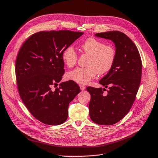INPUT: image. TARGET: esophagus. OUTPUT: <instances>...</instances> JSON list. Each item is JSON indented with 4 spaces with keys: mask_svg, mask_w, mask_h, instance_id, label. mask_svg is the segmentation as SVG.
<instances>
[{
    "mask_svg": "<svg viewBox=\"0 0 158 158\" xmlns=\"http://www.w3.org/2000/svg\"><path fill=\"white\" fill-rule=\"evenodd\" d=\"M79 86H80V88H81V90H84L85 89V86H83V85H80Z\"/></svg>",
    "mask_w": 158,
    "mask_h": 158,
    "instance_id": "34e87169",
    "label": "esophagus"
}]
</instances>
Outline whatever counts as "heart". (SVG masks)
I'll return each instance as SVG.
<instances>
[{
	"mask_svg": "<svg viewBox=\"0 0 158 158\" xmlns=\"http://www.w3.org/2000/svg\"><path fill=\"white\" fill-rule=\"evenodd\" d=\"M81 50L89 56L86 68H77L66 73V78L75 83L86 85L94 79L99 73L104 74L113 67L116 50L111 44H105L103 41L94 37H90L80 45ZM78 56L72 46L66 47L62 53V59L64 64L72 68L76 64Z\"/></svg>",
	"mask_w": 158,
	"mask_h": 158,
	"instance_id": "heart-1",
	"label": "heart"
}]
</instances>
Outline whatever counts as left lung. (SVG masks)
<instances>
[{
    "label": "left lung",
    "mask_w": 158,
    "mask_h": 158,
    "mask_svg": "<svg viewBox=\"0 0 158 158\" xmlns=\"http://www.w3.org/2000/svg\"><path fill=\"white\" fill-rule=\"evenodd\" d=\"M96 37L111 40L115 44L116 58L112 69L99 83L105 88L91 86L86 90L91 95L89 114L98 125H111L128 114L139 87L142 63L137 47L125 33L111 31L95 34Z\"/></svg>",
    "instance_id": "8db88e82"
}]
</instances>
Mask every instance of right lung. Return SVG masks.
<instances>
[{"instance_id":"add662e5","label":"right lung","mask_w":158,"mask_h":158,"mask_svg":"<svg viewBox=\"0 0 158 158\" xmlns=\"http://www.w3.org/2000/svg\"><path fill=\"white\" fill-rule=\"evenodd\" d=\"M83 34L70 30L37 32L18 53L15 74L20 98L33 117L44 124L65 122L69 103L81 91L72 81L56 87L64 73L63 52Z\"/></svg>"}]
</instances>
